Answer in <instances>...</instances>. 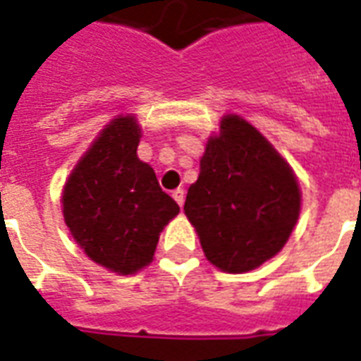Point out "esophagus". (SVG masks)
I'll return each instance as SVG.
<instances>
[{
	"label": "esophagus",
	"instance_id": "obj_1",
	"mask_svg": "<svg viewBox=\"0 0 361 361\" xmlns=\"http://www.w3.org/2000/svg\"><path fill=\"white\" fill-rule=\"evenodd\" d=\"M172 197L176 199V203L178 205H183V201H185V191L183 189H176V191H172Z\"/></svg>",
	"mask_w": 361,
	"mask_h": 361
}]
</instances>
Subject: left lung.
<instances>
[{"mask_svg":"<svg viewBox=\"0 0 361 361\" xmlns=\"http://www.w3.org/2000/svg\"><path fill=\"white\" fill-rule=\"evenodd\" d=\"M299 209L289 164L250 123L226 115L183 205L207 259L231 274L258 268L283 248Z\"/></svg>","mask_w":361,"mask_h":361,"instance_id":"obj_1","label":"left lung"}]
</instances>
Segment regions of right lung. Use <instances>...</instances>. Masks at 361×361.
<instances>
[{"label":"right lung","instance_id":"add662e5","mask_svg":"<svg viewBox=\"0 0 361 361\" xmlns=\"http://www.w3.org/2000/svg\"><path fill=\"white\" fill-rule=\"evenodd\" d=\"M135 117L111 121L68 178L62 211L70 233L97 264L123 276L150 264L180 207L137 156Z\"/></svg>","mask_w":361,"mask_h":361}]
</instances>
